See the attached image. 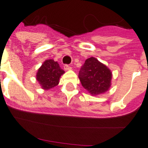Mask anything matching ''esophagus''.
I'll return each mask as SVG.
<instances>
[{
  "instance_id": "34e87169",
  "label": "esophagus",
  "mask_w": 148,
  "mask_h": 148,
  "mask_svg": "<svg viewBox=\"0 0 148 148\" xmlns=\"http://www.w3.org/2000/svg\"><path fill=\"white\" fill-rule=\"evenodd\" d=\"M71 69V67H70V66H68L67 64L64 65V70H65V71H70Z\"/></svg>"
}]
</instances>
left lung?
Instances as JSON below:
<instances>
[{"mask_svg":"<svg viewBox=\"0 0 148 148\" xmlns=\"http://www.w3.org/2000/svg\"><path fill=\"white\" fill-rule=\"evenodd\" d=\"M111 78L112 73L110 69L93 57L85 60L79 71L81 84L93 96L108 91Z\"/></svg>","mask_w":148,"mask_h":148,"instance_id":"1","label":"left lung"}]
</instances>
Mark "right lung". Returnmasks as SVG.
Instances as JSON below:
<instances>
[{"instance_id": "1", "label": "right lung", "mask_w": 148, "mask_h": 148, "mask_svg": "<svg viewBox=\"0 0 148 148\" xmlns=\"http://www.w3.org/2000/svg\"><path fill=\"white\" fill-rule=\"evenodd\" d=\"M64 71L60 67L57 61L52 59L46 60L38 69L36 79L44 90H49L59 84V79Z\"/></svg>"}]
</instances>
